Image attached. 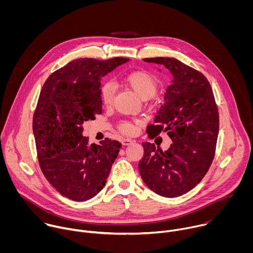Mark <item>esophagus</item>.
Returning <instances> with one entry per match:
<instances>
[{
    "label": "esophagus",
    "mask_w": 253,
    "mask_h": 253,
    "mask_svg": "<svg viewBox=\"0 0 253 253\" xmlns=\"http://www.w3.org/2000/svg\"><path fill=\"white\" fill-rule=\"evenodd\" d=\"M131 143H132V140L129 139V138L122 140V145L123 146H127V145H129V144H131Z\"/></svg>",
    "instance_id": "obj_1"
}]
</instances>
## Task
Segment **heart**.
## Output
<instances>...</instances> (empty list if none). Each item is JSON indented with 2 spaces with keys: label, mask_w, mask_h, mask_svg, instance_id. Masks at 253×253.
Segmentation results:
<instances>
[{
  "label": "heart",
  "mask_w": 253,
  "mask_h": 253,
  "mask_svg": "<svg viewBox=\"0 0 253 253\" xmlns=\"http://www.w3.org/2000/svg\"><path fill=\"white\" fill-rule=\"evenodd\" d=\"M123 82L141 99L151 98L158 88L156 78L148 72L142 70L130 72L124 76ZM114 92L115 90L112 83H106L101 87L100 95L105 106H110L112 104ZM120 130L125 134H131L134 131V126L129 122H123L120 125Z\"/></svg>",
  "instance_id": "heart-1"
}]
</instances>
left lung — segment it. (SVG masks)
I'll return each instance as SVG.
<instances>
[{
	"label": "left lung",
	"instance_id": "obj_1",
	"mask_svg": "<svg viewBox=\"0 0 253 253\" xmlns=\"http://www.w3.org/2000/svg\"><path fill=\"white\" fill-rule=\"evenodd\" d=\"M147 63L164 66L172 80L147 133L167 132L172 140L168 150L142 143L139 161L141 178L152 191L177 197L194 188L207 173L215 152L219 117L210 84L200 72L174 58H146Z\"/></svg>",
	"mask_w": 253,
	"mask_h": 253
}]
</instances>
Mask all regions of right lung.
Here are the masks:
<instances>
[{
	"label": "right lung",
	"instance_id": "obj_1",
	"mask_svg": "<svg viewBox=\"0 0 253 253\" xmlns=\"http://www.w3.org/2000/svg\"><path fill=\"white\" fill-rule=\"evenodd\" d=\"M127 58H82L55 71L46 80L33 119L39 164L62 195L86 201L106 184L121 143L105 139L89 144L83 123L102 113L101 79Z\"/></svg>",
	"mask_w": 253,
	"mask_h": 253
}]
</instances>
